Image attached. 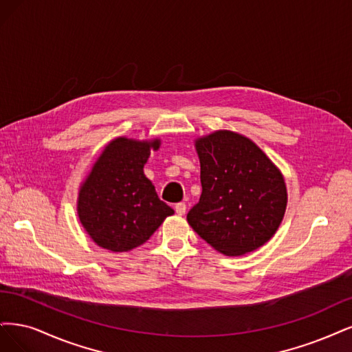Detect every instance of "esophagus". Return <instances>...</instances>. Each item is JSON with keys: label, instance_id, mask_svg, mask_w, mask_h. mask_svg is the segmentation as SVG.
<instances>
[{"label": "esophagus", "instance_id": "1", "mask_svg": "<svg viewBox=\"0 0 352 352\" xmlns=\"http://www.w3.org/2000/svg\"><path fill=\"white\" fill-rule=\"evenodd\" d=\"M186 210H187V206H186V203H177L175 205V212H177V214H184L186 213Z\"/></svg>", "mask_w": 352, "mask_h": 352}]
</instances>
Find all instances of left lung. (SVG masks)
<instances>
[{
    "instance_id": "8db88e82",
    "label": "left lung",
    "mask_w": 352,
    "mask_h": 352,
    "mask_svg": "<svg viewBox=\"0 0 352 352\" xmlns=\"http://www.w3.org/2000/svg\"><path fill=\"white\" fill-rule=\"evenodd\" d=\"M201 196L188 225L214 250L243 256L267 243L287 210L279 168L245 135L217 130L195 140Z\"/></svg>"
}]
</instances>
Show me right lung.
<instances>
[{"label":"right lung","instance_id":"1","mask_svg":"<svg viewBox=\"0 0 352 352\" xmlns=\"http://www.w3.org/2000/svg\"><path fill=\"white\" fill-rule=\"evenodd\" d=\"M160 139L117 138L102 151L78 188L77 217L99 247L122 253L142 245L174 210L144 175Z\"/></svg>","mask_w":352,"mask_h":352}]
</instances>
